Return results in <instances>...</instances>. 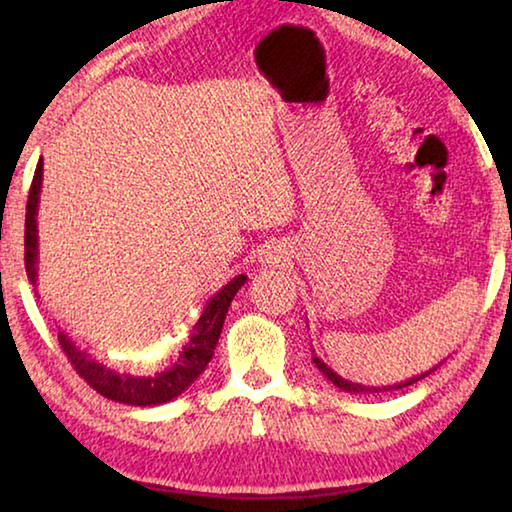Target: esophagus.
Listing matches in <instances>:
<instances>
[{"label":"esophagus","instance_id":"34e87169","mask_svg":"<svg viewBox=\"0 0 512 512\" xmlns=\"http://www.w3.org/2000/svg\"><path fill=\"white\" fill-rule=\"evenodd\" d=\"M280 259H282V248L273 246V248H266L262 262H266V264H280Z\"/></svg>","mask_w":512,"mask_h":512}]
</instances>
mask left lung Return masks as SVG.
Here are the masks:
<instances>
[{
    "label": "left lung",
    "mask_w": 512,
    "mask_h": 512,
    "mask_svg": "<svg viewBox=\"0 0 512 512\" xmlns=\"http://www.w3.org/2000/svg\"><path fill=\"white\" fill-rule=\"evenodd\" d=\"M314 359V363H316V368L323 372V375L332 381L334 386H339L341 391H348V393H381V391H395V388H404V386H411V384H415V381H420V379H424L427 375H431L433 370H429V372H424V375H418V377H411V379H406V381H402V384H395V386H384V388H370V386H361V384H354V381H348V379H343L341 375H336V372L327 366V363H323L320 361L318 357H311Z\"/></svg>",
    "instance_id": "8db88e82"
}]
</instances>
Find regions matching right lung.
<instances>
[{
	"label": "right lung",
	"mask_w": 512,
	"mask_h": 512,
	"mask_svg": "<svg viewBox=\"0 0 512 512\" xmlns=\"http://www.w3.org/2000/svg\"><path fill=\"white\" fill-rule=\"evenodd\" d=\"M40 187H42V158L33 173V183L29 189V201H27V221H24V266H27L29 282L36 287L38 280V201H40ZM248 280L246 275H237L225 284V287L214 293L207 300L205 309L201 311V318L196 320L192 332L187 336V343L176 359H173L171 368L155 372L151 377H135L126 375V372H117L103 366V363L94 361L88 352L79 350L67 334L60 332L58 341L63 348L65 357L72 363L74 370L88 381L94 391L101 393L108 400H115L121 404L131 406H155L171 402L173 397H178L189 386L194 384L198 375L207 368V363L214 357V348L219 343L221 327L225 314L232 298L237 296V291L244 287Z\"/></svg>",
	"instance_id": "obj_1"
}]
</instances>
